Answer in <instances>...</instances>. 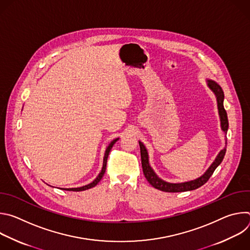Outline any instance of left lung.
Masks as SVG:
<instances>
[{
  "instance_id": "8db88e82",
  "label": "left lung",
  "mask_w": 250,
  "mask_h": 250,
  "mask_svg": "<svg viewBox=\"0 0 250 250\" xmlns=\"http://www.w3.org/2000/svg\"><path fill=\"white\" fill-rule=\"evenodd\" d=\"M207 83H208V87L213 92V94H215L217 97L218 110H219V115H220V120H221V127H222L223 131L225 133H227L228 128H229V121H228L227 112L224 108V99H225L224 91L221 88V86L215 81L208 79ZM138 142H139V147H140L142 170H144V174L146 178V180L155 189H158L163 192H168V193L192 191V190L198 189L199 187L203 186L209 179V177L212 175L213 171H215L216 168L222 163V161L225 157L226 151H227L226 147L224 149H222L220 151V153L218 154V156L216 157L215 161H213L211 163V165L208 167V169L201 177L197 178V179L188 181V182H183V183H169V182H166V181L160 179V178L155 174V172L149 165L148 153H147L146 146H144L142 142H140V141H138Z\"/></svg>"
}]
</instances>
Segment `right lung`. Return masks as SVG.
Instances as JSON below:
<instances>
[{
	"mask_svg": "<svg viewBox=\"0 0 250 250\" xmlns=\"http://www.w3.org/2000/svg\"><path fill=\"white\" fill-rule=\"evenodd\" d=\"M119 140V138H116V139H114L111 144L109 145V146L106 147V149H105V152H104V162H103V168H102V171L100 172V174L97 176V178L96 179L92 182V183H90V184H88V185H85V186H83V187H79V188H69V189H63V190H66V191H73V192H80V191H85V190H88V189H91V188H93V187H95L100 181H101V179L103 178V176H104V172H105V168H106V160H108V156H109V153H110V151H111V149H112V147L114 146V145L116 144V142Z\"/></svg>",
	"mask_w": 250,
	"mask_h": 250,
	"instance_id": "obj_1",
	"label": "right lung"
}]
</instances>
